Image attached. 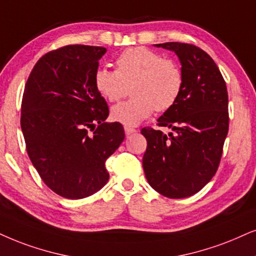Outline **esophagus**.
<instances>
[{"instance_id":"34e87169","label":"esophagus","mask_w":256,"mask_h":256,"mask_svg":"<svg viewBox=\"0 0 256 256\" xmlns=\"http://www.w3.org/2000/svg\"><path fill=\"white\" fill-rule=\"evenodd\" d=\"M124 130H125V134L126 136H130L131 134H134V132H137L134 128H132V126H124Z\"/></svg>"}]
</instances>
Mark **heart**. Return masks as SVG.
Here are the masks:
<instances>
[{
    "label": "heart",
    "instance_id": "b5f03b06",
    "mask_svg": "<svg viewBox=\"0 0 256 256\" xmlns=\"http://www.w3.org/2000/svg\"><path fill=\"white\" fill-rule=\"evenodd\" d=\"M94 87L102 98L116 102L128 96L134 98L113 106V120L137 125L154 110L166 112L178 102L184 87L183 70L172 59L144 47H132L116 60V70L105 67L94 73Z\"/></svg>",
    "mask_w": 256,
    "mask_h": 256
}]
</instances>
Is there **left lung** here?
Segmentation results:
<instances>
[{"label": "left lung", "mask_w": 256, "mask_h": 256, "mask_svg": "<svg viewBox=\"0 0 256 256\" xmlns=\"http://www.w3.org/2000/svg\"><path fill=\"white\" fill-rule=\"evenodd\" d=\"M174 50L182 64L184 87L178 102L158 118L169 136L146 126L143 157L146 180L169 198L198 192L214 177L229 128L228 92L215 61L200 47L183 42L158 44Z\"/></svg>", "instance_id": "1"}]
</instances>
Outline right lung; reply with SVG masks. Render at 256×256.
I'll return each mask as SVG.
<instances>
[{
  "label": "right lung",
  "mask_w": 256,
  "mask_h": 256,
  "mask_svg": "<svg viewBox=\"0 0 256 256\" xmlns=\"http://www.w3.org/2000/svg\"><path fill=\"white\" fill-rule=\"evenodd\" d=\"M105 47L68 44L41 56L29 74L21 128L44 184L64 198L88 197L108 183L105 163L125 138L120 122H105L106 100L94 87Z\"/></svg>",
  "instance_id": "add662e5"
}]
</instances>
